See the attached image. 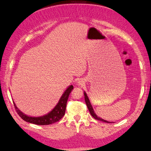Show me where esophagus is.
<instances>
[{"label":"esophagus","instance_id":"34e87169","mask_svg":"<svg viewBox=\"0 0 151 151\" xmlns=\"http://www.w3.org/2000/svg\"><path fill=\"white\" fill-rule=\"evenodd\" d=\"M85 83V81L83 80V79H80V80H78L77 82V84L78 85H83Z\"/></svg>","mask_w":151,"mask_h":151}]
</instances>
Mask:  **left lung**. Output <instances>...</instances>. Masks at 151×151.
Returning a JSON list of instances; mask_svg holds the SVG:
<instances>
[{
  "instance_id": "1",
  "label": "left lung",
  "mask_w": 151,
  "mask_h": 151,
  "mask_svg": "<svg viewBox=\"0 0 151 151\" xmlns=\"http://www.w3.org/2000/svg\"><path fill=\"white\" fill-rule=\"evenodd\" d=\"M84 95L85 102H86V106H87V107H88V110H89V111H90V114H91V116H92L93 117H94V118L95 119L99 120V121H102V122H106V123H110V122H108V121H106V120H104V119H102V118H100V117H98V116H96V114L94 113V109H93L92 107L91 104H90V100H89V99H88V96H87V94H86V92L84 93Z\"/></svg>"
}]
</instances>
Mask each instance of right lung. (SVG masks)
Listing matches in <instances>:
<instances>
[{
  "label": "right lung",
  "mask_w": 151,
  "mask_h": 151,
  "mask_svg": "<svg viewBox=\"0 0 151 151\" xmlns=\"http://www.w3.org/2000/svg\"><path fill=\"white\" fill-rule=\"evenodd\" d=\"M73 89V86L70 85L69 87L67 88V89L65 90L63 94L60 98L58 104H57L56 106L53 109V110L51 111L47 114L41 117H29L26 116L22 112L19 110V109L16 106L14 102L15 109L17 114L19 115L22 119L26 122L34 123L35 125H49L54 123L57 122H59L63 117L64 116L65 114V110H66V106L67 103V100L68 96H69L70 93Z\"/></svg>",
  "instance_id": "right-lung-1"
}]
</instances>
